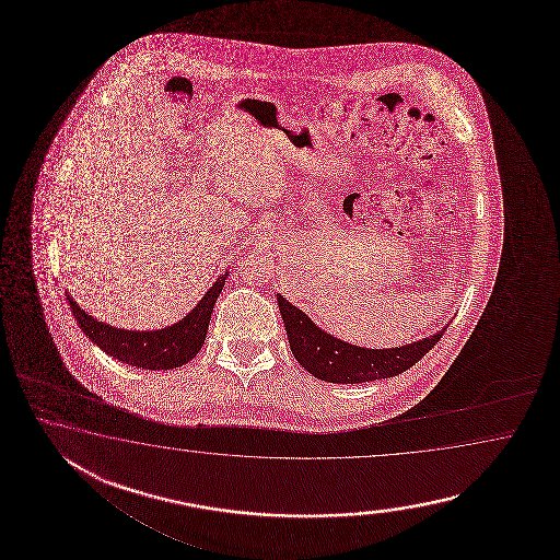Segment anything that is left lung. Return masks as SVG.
Returning a JSON list of instances; mask_svg holds the SVG:
<instances>
[{
    "instance_id": "8db88e82",
    "label": "left lung",
    "mask_w": 560,
    "mask_h": 560,
    "mask_svg": "<svg viewBox=\"0 0 560 560\" xmlns=\"http://www.w3.org/2000/svg\"><path fill=\"white\" fill-rule=\"evenodd\" d=\"M276 298L284 320L290 350L298 364L308 370L312 376L334 384H358L396 376L415 366L420 358L436 346L446 330L442 328L441 332L422 338L415 345L388 350H369L322 332L302 310L292 306L280 294H276Z\"/></svg>"
}]
</instances>
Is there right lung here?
<instances>
[{
    "mask_svg": "<svg viewBox=\"0 0 560 560\" xmlns=\"http://www.w3.org/2000/svg\"><path fill=\"white\" fill-rule=\"evenodd\" d=\"M228 272L220 276L186 318L155 332L119 330L104 322L94 320L73 302L70 294H68V304L72 308L73 318L80 324L85 336L109 357L118 358L119 362H126L138 369H178L200 352L215 300L220 296Z\"/></svg>",
    "mask_w": 560,
    "mask_h": 560,
    "instance_id": "1",
    "label": "right lung"
}]
</instances>
